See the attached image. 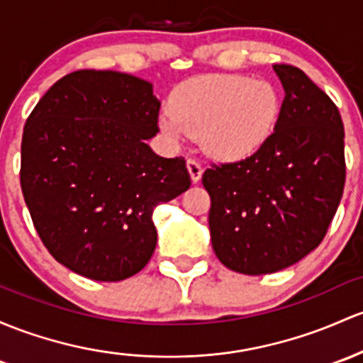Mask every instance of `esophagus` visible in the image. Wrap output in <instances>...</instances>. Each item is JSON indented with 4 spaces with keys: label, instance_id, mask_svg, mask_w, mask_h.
I'll use <instances>...</instances> for the list:
<instances>
[{
    "label": "esophagus",
    "instance_id": "obj_1",
    "mask_svg": "<svg viewBox=\"0 0 363 363\" xmlns=\"http://www.w3.org/2000/svg\"><path fill=\"white\" fill-rule=\"evenodd\" d=\"M186 169H189L190 180H192V183H197L199 180H201L202 166L199 164L197 161H194V159H189V161H186Z\"/></svg>",
    "mask_w": 363,
    "mask_h": 363
}]
</instances>
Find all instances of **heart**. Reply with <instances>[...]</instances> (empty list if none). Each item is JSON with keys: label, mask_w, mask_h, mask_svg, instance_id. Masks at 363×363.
Masks as SVG:
<instances>
[{"label": "heart", "mask_w": 363, "mask_h": 363, "mask_svg": "<svg viewBox=\"0 0 363 363\" xmlns=\"http://www.w3.org/2000/svg\"><path fill=\"white\" fill-rule=\"evenodd\" d=\"M280 108L279 89L270 81L209 74L174 89L171 108L159 116V128L173 142L194 136L218 161H242L270 140Z\"/></svg>", "instance_id": "obj_1"}]
</instances>
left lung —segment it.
Listing matches in <instances>:
<instances>
[{"label": "left lung", "mask_w": 363, "mask_h": 363, "mask_svg": "<svg viewBox=\"0 0 363 363\" xmlns=\"http://www.w3.org/2000/svg\"><path fill=\"white\" fill-rule=\"evenodd\" d=\"M284 102L274 135L251 157L202 174L218 259L244 275L275 274L310 255L345 189V128L301 69L274 65Z\"/></svg>", "instance_id": "obj_1"}]
</instances>
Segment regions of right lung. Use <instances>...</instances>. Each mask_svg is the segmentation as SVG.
Listing matches in <instances>:
<instances>
[{
	"label": "right lung",
	"mask_w": 363,
	"mask_h": 363,
	"mask_svg": "<svg viewBox=\"0 0 363 363\" xmlns=\"http://www.w3.org/2000/svg\"><path fill=\"white\" fill-rule=\"evenodd\" d=\"M159 107L149 81L83 69L30 112L22 194L43 244L74 274L100 282L138 274L157 244L154 209L189 190L185 161L145 143Z\"/></svg>",
	"instance_id": "1"
}]
</instances>
